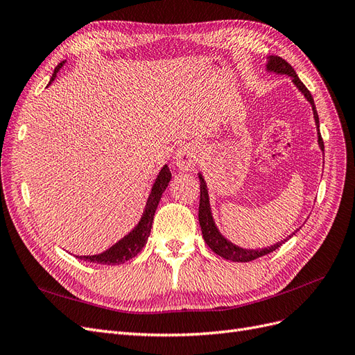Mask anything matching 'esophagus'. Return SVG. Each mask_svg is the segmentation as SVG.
<instances>
[{"mask_svg":"<svg viewBox=\"0 0 355 355\" xmlns=\"http://www.w3.org/2000/svg\"><path fill=\"white\" fill-rule=\"evenodd\" d=\"M175 164L182 171H191L197 166V154L189 146L179 148L175 154Z\"/></svg>","mask_w":355,"mask_h":355,"instance_id":"34e87169","label":"esophagus"}]
</instances>
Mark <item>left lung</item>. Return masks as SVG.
I'll list each match as a JSON object with an SVG mask.
<instances>
[{"mask_svg":"<svg viewBox=\"0 0 355 355\" xmlns=\"http://www.w3.org/2000/svg\"><path fill=\"white\" fill-rule=\"evenodd\" d=\"M266 68L268 71H272L277 73H286L288 77H292L293 83L296 84V87L304 93L305 98L308 99V102L313 105V111H314V118H315V124L317 128H320V121H318V114L315 110V105H314V99L313 96H311L309 90L305 87V84L299 80L297 73L295 72V69L292 68L288 62H286L283 58L280 56H270L268 58V63H266ZM318 144L320 148L324 151V142H323V137H321V133L318 130ZM198 220H200V227H201V232H202V239L206 241V244L210 247V249L219 254L223 259H228V261H234V262H250L253 259H257V257L265 256L268 253H271L274 250H277L278 247H280L284 241L282 243H277L271 247H266V249H257V250H247V249H241V247L234 245L232 243H230L228 240H225L222 235L219 234L216 225L213 222L211 218V211H210V202H209V196H207V188L206 184H204V179L200 175V207H198ZM295 234V232H293ZM292 235H288L290 237H293Z\"/></svg>","mask_w":355,"mask_h":355,"instance_id":"left-lung-1","label":"left lung"}]
</instances>
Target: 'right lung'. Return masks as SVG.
<instances>
[{
  "instance_id": "add662e5",
  "label": "right lung",
  "mask_w": 355,
  "mask_h": 355,
  "mask_svg": "<svg viewBox=\"0 0 355 355\" xmlns=\"http://www.w3.org/2000/svg\"><path fill=\"white\" fill-rule=\"evenodd\" d=\"M63 63L65 62L59 63V65L55 68V72H53V75H51L50 83L56 78V73L63 67ZM170 179H171L170 170L167 166H164L163 168H161L159 175L153 187L151 196H149V198H148V204L145 207L141 222H139L137 227L130 234H128L127 237H124L121 241H118L115 245H112L110 250H106L101 254H94V256H80V259L93 262V263H101V265H115V263H124L127 261H130L132 257H135L139 252H141L148 241L149 232H151V228H153L154 213L157 210L161 196H163L164 189L168 185Z\"/></svg>"
}]
</instances>
